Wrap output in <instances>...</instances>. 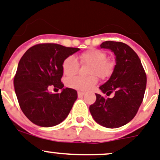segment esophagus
I'll list each match as a JSON object with an SVG mask.
<instances>
[{
  "label": "esophagus",
  "mask_w": 160,
  "mask_h": 160,
  "mask_svg": "<svg viewBox=\"0 0 160 160\" xmlns=\"http://www.w3.org/2000/svg\"><path fill=\"white\" fill-rule=\"evenodd\" d=\"M77 94H78L79 97H82L83 96H84V93L81 92H77Z\"/></svg>",
  "instance_id": "obj_1"
}]
</instances>
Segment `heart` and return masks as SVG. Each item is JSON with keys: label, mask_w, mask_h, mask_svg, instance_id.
<instances>
[{"label": "heart", "mask_w": 160, "mask_h": 160, "mask_svg": "<svg viewBox=\"0 0 160 160\" xmlns=\"http://www.w3.org/2000/svg\"><path fill=\"white\" fill-rule=\"evenodd\" d=\"M80 62L81 64H89L88 68V77H73L67 79L66 84L68 87L82 92H87L95 87L97 83V77L105 80L111 77L114 71L115 63L112 60L107 59V54L103 51L92 48L83 52L80 55ZM79 63L73 56L66 57L62 63L63 73L68 77H71L77 72Z\"/></svg>", "instance_id": "obj_1"}]
</instances>
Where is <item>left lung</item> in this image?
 <instances>
[{
  "label": "left lung",
  "mask_w": 160,
  "mask_h": 160,
  "mask_svg": "<svg viewBox=\"0 0 160 160\" xmlns=\"http://www.w3.org/2000/svg\"><path fill=\"white\" fill-rule=\"evenodd\" d=\"M113 52L116 65L109 80L100 87L104 98L96 94V100L89 107L95 121L108 128H117L127 124L137 113L143 102L147 77L138 55L128 44L105 41L100 46Z\"/></svg>",
  "instance_id": "left-lung-1"
}]
</instances>
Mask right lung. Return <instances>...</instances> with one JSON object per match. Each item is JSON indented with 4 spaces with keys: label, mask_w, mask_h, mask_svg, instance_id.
Instances as JSON below:
<instances>
[{
    "label": "right lung",
    "mask_w": 160,
    "mask_h": 160,
    "mask_svg": "<svg viewBox=\"0 0 160 160\" xmlns=\"http://www.w3.org/2000/svg\"><path fill=\"white\" fill-rule=\"evenodd\" d=\"M80 50L57 44H39L28 48L19 64L13 80L17 100L30 121L44 128L59 124L66 119L77 99V92L64 88L62 63ZM50 86L61 89L52 94Z\"/></svg>",
    "instance_id": "add662e5"
}]
</instances>
